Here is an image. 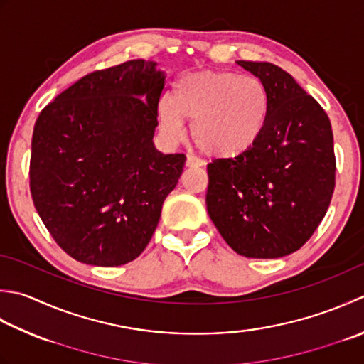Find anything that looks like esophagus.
Listing matches in <instances>:
<instances>
[{"mask_svg": "<svg viewBox=\"0 0 364 364\" xmlns=\"http://www.w3.org/2000/svg\"><path fill=\"white\" fill-rule=\"evenodd\" d=\"M203 161L200 159V158H197V156H194V154H188V158H186V166L188 167H202L203 166Z\"/></svg>", "mask_w": 364, "mask_h": 364, "instance_id": "1", "label": "esophagus"}]
</instances>
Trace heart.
Wrapping results in <instances>:
<instances>
[{
    "instance_id": "obj_1",
    "label": "heart",
    "mask_w": 364,
    "mask_h": 364,
    "mask_svg": "<svg viewBox=\"0 0 364 364\" xmlns=\"http://www.w3.org/2000/svg\"><path fill=\"white\" fill-rule=\"evenodd\" d=\"M269 95L257 77L225 70H200L173 85L172 99L158 105L162 134L180 140L184 119L192 121V137L205 153L233 158L252 148L265 131Z\"/></svg>"
}]
</instances>
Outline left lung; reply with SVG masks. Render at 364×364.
Returning <instances> with one entry per match:
<instances>
[{
	"label": "left lung",
	"mask_w": 364,
	"mask_h": 364,
	"mask_svg": "<svg viewBox=\"0 0 364 364\" xmlns=\"http://www.w3.org/2000/svg\"><path fill=\"white\" fill-rule=\"evenodd\" d=\"M269 95V117L246 153L208 164L206 210L235 252L277 259L300 249L328 210L336 158L330 118L272 63L238 61Z\"/></svg>",
	"instance_id": "obj_1"
}]
</instances>
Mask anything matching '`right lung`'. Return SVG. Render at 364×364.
<instances>
[{"instance_id":"right-lung-1","label":"right lung","mask_w":364,"mask_h":364,"mask_svg":"<svg viewBox=\"0 0 364 364\" xmlns=\"http://www.w3.org/2000/svg\"><path fill=\"white\" fill-rule=\"evenodd\" d=\"M131 60L95 70L36 119L30 189L42 223L64 252L119 267L144 252L186 156L153 145L164 74Z\"/></svg>"}]
</instances>
